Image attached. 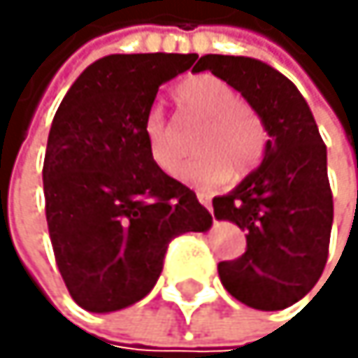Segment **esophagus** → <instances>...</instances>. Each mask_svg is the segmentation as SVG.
<instances>
[{"mask_svg":"<svg viewBox=\"0 0 358 358\" xmlns=\"http://www.w3.org/2000/svg\"><path fill=\"white\" fill-rule=\"evenodd\" d=\"M197 199H199V203H203V206H206V208H208V210H213V206H210V197L206 195V193L197 191Z\"/></svg>","mask_w":358,"mask_h":358,"instance_id":"1","label":"esophagus"}]
</instances>
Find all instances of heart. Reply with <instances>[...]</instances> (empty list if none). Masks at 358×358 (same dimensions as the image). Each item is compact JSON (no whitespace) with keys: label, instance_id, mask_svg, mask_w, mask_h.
I'll return each instance as SVG.
<instances>
[{"label":"heart","instance_id":"1","mask_svg":"<svg viewBox=\"0 0 358 358\" xmlns=\"http://www.w3.org/2000/svg\"><path fill=\"white\" fill-rule=\"evenodd\" d=\"M171 99L182 117L201 120L193 145L201 152L178 169V178L187 185L213 187L229 176L243 178L264 161L268 150V129L251 105L227 81L201 73L180 81ZM143 135L152 161L167 173L180 163V145L169 117L152 107L143 120Z\"/></svg>","mask_w":358,"mask_h":358}]
</instances>
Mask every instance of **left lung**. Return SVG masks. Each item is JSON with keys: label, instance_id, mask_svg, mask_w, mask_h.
Listing matches in <instances>:
<instances>
[{"label": "left lung", "instance_id": "left-lung-1", "mask_svg": "<svg viewBox=\"0 0 358 358\" xmlns=\"http://www.w3.org/2000/svg\"><path fill=\"white\" fill-rule=\"evenodd\" d=\"M201 71L238 90L271 135L262 165L236 191L213 199L217 219L247 231L245 253L219 262L221 283L253 309H285L318 283L327 266L333 225L327 145L296 85L268 64L203 55L193 66V73Z\"/></svg>", "mask_w": 358, "mask_h": 358}]
</instances>
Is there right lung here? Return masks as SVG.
<instances>
[{"instance_id":"right-lung-1","label":"right lung","mask_w":358,"mask_h":358,"mask_svg":"<svg viewBox=\"0 0 358 358\" xmlns=\"http://www.w3.org/2000/svg\"><path fill=\"white\" fill-rule=\"evenodd\" d=\"M195 59L107 55L85 68L55 111L43 165L47 225L59 275L87 311L141 301L169 243L213 223L195 193L152 161L143 135L159 85Z\"/></svg>"}]
</instances>
